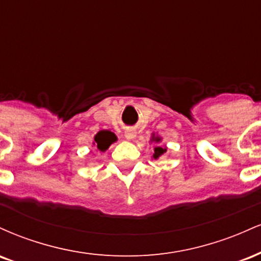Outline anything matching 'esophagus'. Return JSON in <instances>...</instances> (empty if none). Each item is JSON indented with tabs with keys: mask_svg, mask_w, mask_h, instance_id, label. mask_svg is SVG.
<instances>
[{
	"mask_svg": "<svg viewBox=\"0 0 261 261\" xmlns=\"http://www.w3.org/2000/svg\"><path fill=\"white\" fill-rule=\"evenodd\" d=\"M135 136H136V133H135L134 130H131V128H130V130L125 131V137H126L127 140H133Z\"/></svg>",
	"mask_w": 261,
	"mask_h": 261,
	"instance_id": "esophagus-1",
	"label": "esophagus"
}]
</instances>
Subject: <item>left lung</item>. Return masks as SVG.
Instances as JSON below:
<instances>
[{
	"instance_id": "1",
	"label": "left lung",
	"mask_w": 261,
	"mask_h": 261,
	"mask_svg": "<svg viewBox=\"0 0 261 261\" xmlns=\"http://www.w3.org/2000/svg\"><path fill=\"white\" fill-rule=\"evenodd\" d=\"M152 140L157 141V142H160V141H161L160 137H153V139H152ZM164 152H166V148H163V147H161V146H158V147L154 148V154H153V157H154V158H158V157H160V155L163 154Z\"/></svg>"
}]
</instances>
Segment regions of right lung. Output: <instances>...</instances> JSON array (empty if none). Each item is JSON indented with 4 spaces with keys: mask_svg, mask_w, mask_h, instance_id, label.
Here are the masks:
<instances>
[{
    "mask_svg": "<svg viewBox=\"0 0 261 261\" xmlns=\"http://www.w3.org/2000/svg\"><path fill=\"white\" fill-rule=\"evenodd\" d=\"M94 141L97 142V147L99 148V151H106V149L112 145L113 142L116 141V136L110 131H99L97 135H95Z\"/></svg>",
    "mask_w": 261,
    "mask_h": 261,
    "instance_id": "right-lung-1",
    "label": "right lung"
}]
</instances>
